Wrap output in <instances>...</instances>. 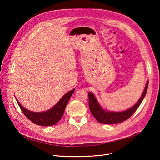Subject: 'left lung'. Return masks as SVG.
I'll return each mask as SVG.
<instances>
[{
  "mask_svg": "<svg viewBox=\"0 0 160 160\" xmlns=\"http://www.w3.org/2000/svg\"><path fill=\"white\" fill-rule=\"evenodd\" d=\"M148 85V81H147V85H146L145 89L140 99L138 100V102L133 107L130 108L127 111L119 112V113L104 111L100 107V104H98L93 93H91V92H88V95H89V107L91 113H92L94 118L96 119V120L102 124H113L120 123V122L127 120L136 111L138 107H140L142 100L144 98V96H146V93H147Z\"/></svg>",
  "mask_w": 160,
  "mask_h": 160,
  "instance_id": "obj_1",
  "label": "left lung"
}]
</instances>
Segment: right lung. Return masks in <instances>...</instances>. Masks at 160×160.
Instances as JSON below:
<instances>
[{
    "label": "right lung",
    "mask_w": 160,
    "mask_h": 160,
    "mask_svg": "<svg viewBox=\"0 0 160 160\" xmlns=\"http://www.w3.org/2000/svg\"><path fill=\"white\" fill-rule=\"evenodd\" d=\"M74 91L75 89L69 91L61 98L60 100L53 108L47 111L41 112V113L30 111L22 107L18 101H17V102H18L23 114L33 123L37 125L45 126V127L52 126L58 122V121L62 118L65 107Z\"/></svg>",
    "instance_id": "add662e5"
}]
</instances>
